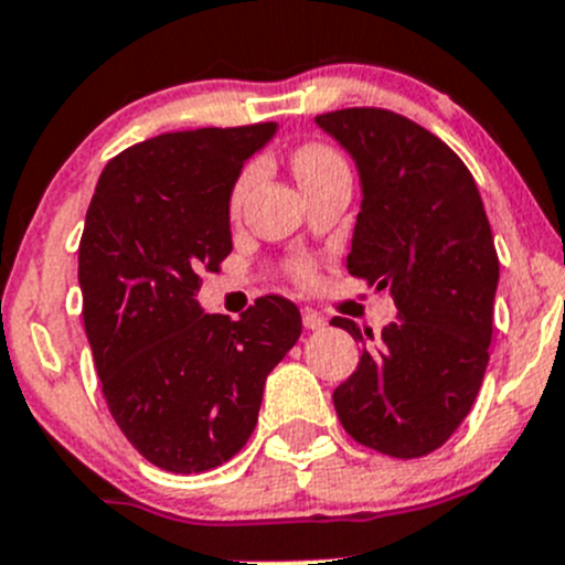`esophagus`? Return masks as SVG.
I'll use <instances>...</instances> for the list:
<instances>
[{
	"label": "esophagus",
	"mask_w": 565,
	"mask_h": 565,
	"mask_svg": "<svg viewBox=\"0 0 565 565\" xmlns=\"http://www.w3.org/2000/svg\"><path fill=\"white\" fill-rule=\"evenodd\" d=\"M302 324H305V330H324L327 319L321 313H316V310L305 308L302 310Z\"/></svg>",
	"instance_id": "obj_1"
}]
</instances>
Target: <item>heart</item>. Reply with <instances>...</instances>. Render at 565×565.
<instances>
[{
  "instance_id": "b5f03b06",
  "label": "heart",
  "mask_w": 565,
  "mask_h": 565,
  "mask_svg": "<svg viewBox=\"0 0 565 565\" xmlns=\"http://www.w3.org/2000/svg\"><path fill=\"white\" fill-rule=\"evenodd\" d=\"M291 163H294V174H297L299 185H308V182L321 180V177L332 174V171L347 169L341 154H338L332 147H327V143H305V147H299L297 152H294ZM255 180H257V169L255 166H246V169L238 174V180H235L233 191H230V207H233V211H238L241 202L246 199V193H249L252 185H255ZM297 274L302 279H310L313 277V268H310L308 263H302V266L297 268Z\"/></svg>"
}]
</instances>
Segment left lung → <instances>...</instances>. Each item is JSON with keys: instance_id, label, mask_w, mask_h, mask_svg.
I'll return each mask as SVG.
<instances>
[{"instance_id": "1", "label": "left lung", "mask_w": 565, "mask_h": 565, "mask_svg": "<svg viewBox=\"0 0 565 565\" xmlns=\"http://www.w3.org/2000/svg\"><path fill=\"white\" fill-rule=\"evenodd\" d=\"M360 174L363 202L347 268L388 288L396 321L363 341L358 372L332 394L343 429L391 458L435 452L469 416L488 366L499 257L475 177L447 143L399 113L316 116Z\"/></svg>"}]
</instances>
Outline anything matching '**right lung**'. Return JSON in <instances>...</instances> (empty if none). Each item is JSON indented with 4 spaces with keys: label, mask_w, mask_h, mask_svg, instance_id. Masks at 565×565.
Listing matches in <instances>:
<instances>
[{
    "label": "right lung",
    "mask_w": 565,
    "mask_h": 565,
    "mask_svg": "<svg viewBox=\"0 0 565 565\" xmlns=\"http://www.w3.org/2000/svg\"><path fill=\"white\" fill-rule=\"evenodd\" d=\"M274 121L166 132L110 160L79 241L83 321L102 394L132 447L174 475L241 452L263 385L302 332L282 297L238 321L196 302L202 274L233 252L230 191Z\"/></svg>",
    "instance_id": "1"
}]
</instances>
